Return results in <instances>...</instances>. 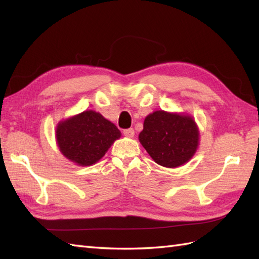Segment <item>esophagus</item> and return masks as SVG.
<instances>
[{"mask_svg": "<svg viewBox=\"0 0 259 259\" xmlns=\"http://www.w3.org/2000/svg\"><path fill=\"white\" fill-rule=\"evenodd\" d=\"M123 135L125 137H128V138H134V137H135V130L133 128L125 129V130H123Z\"/></svg>", "mask_w": 259, "mask_h": 259, "instance_id": "1", "label": "esophagus"}]
</instances>
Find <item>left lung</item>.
<instances>
[{
  "label": "left lung",
  "instance_id": "1",
  "mask_svg": "<svg viewBox=\"0 0 259 259\" xmlns=\"http://www.w3.org/2000/svg\"><path fill=\"white\" fill-rule=\"evenodd\" d=\"M139 141L156 163L177 168L194 157L199 129L189 114L157 110L146 117Z\"/></svg>",
  "mask_w": 259,
  "mask_h": 259
}]
</instances>
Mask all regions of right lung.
<instances>
[{
	"instance_id": "obj_1",
	"label": "right lung",
	"mask_w": 259,
	"mask_h": 259,
	"mask_svg": "<svg viewBox=\"0 0 259 259\" xmlns=\"http://www.w3.org/2000/svg\"><path fill=\"white\" fill-rule=\"evenodd\" d=\"M120 137L121 133L115 124L93 110H85L60 121L56 128L60 151L81 167L98 162Z\"/></svg>"
}]
</instances>
